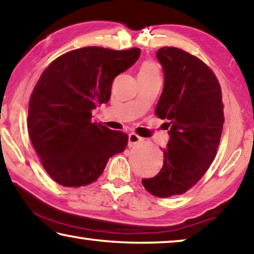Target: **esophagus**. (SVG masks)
I'll list each match as a JSON object with an SVG mask.
<instances>
[{"instance_id":"1","label":"esophagus","mask_w":254,"mask_h":254,"mask_svg":"<svg viewBox=\"0 0 254 254\" xmlns=\"http://www.w3.org/2000/svg\"><path fill=\"white\" fill-rule=\"evenodd\" d=\"M142 142H143V138L137 134H135V132H131V134L128 135V146L129 147H134Z\"/></svg>"}]
</instances>
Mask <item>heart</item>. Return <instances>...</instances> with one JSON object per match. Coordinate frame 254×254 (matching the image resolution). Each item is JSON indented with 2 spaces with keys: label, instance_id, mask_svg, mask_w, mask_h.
Returning <instances> with one entry per match:
<instances>
[{
  "label": "heart",
  "instance_id": "obj_1",
  "mask_svg": "<svg viewBox=\"0 0 254 254\" xmlns=\"http://www.w3.org/2000/svg\"><path fill=\"white\" fill-rule=\"evenodd\" d=\"M139 75H145V76H154V75H159L158 68L153 62L151 61H146L140 65V70H139Z\"/></svg>",
  "mask_w": 254,
  "mask_h": 254
}]
</instances>
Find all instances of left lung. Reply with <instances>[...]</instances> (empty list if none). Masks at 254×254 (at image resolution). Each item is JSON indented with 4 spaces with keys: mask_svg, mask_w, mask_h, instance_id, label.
Segmentation results:
<instances>
[{
    "mask_svg": "<svg viewBox=\"0 0 254 254\" xmlns=\"http://www.w3.org/2000/svg\"><path fill=\"white\" fill-rule=\"evenodd\" d=\"M157 58L165 85L155 115L168 120L170 137L161 170L142 184L154 196L169 197L185 193L209 169L220 142L224 104L219 81L198 58L168 46Z\"/></svg>",
    "mask_w": 254,
    "mask_h": 254,
    "instance_id": "1",
    "label": "left lung"
}]
</instances>
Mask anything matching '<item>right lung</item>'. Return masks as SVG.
<instances>
[{
	"mask_svg": "<svg viewBox=\"0 0 254 254\" xmlns=\"http://www.w3.org/2000/svg\"><path fill=\"white\" fill-rule=\"evenodd\" d=\"M140 50L87 46L64 53L46 68L29 100L28 132L46 173L58 184L95 182L128 135L93 123L92 110L107 103L115 78L138 60Z\"/></svg>",
	"mask_w": 254,
	"mask_h": 254,
	"instance_id": "right-lung-1",
	"label": "right lung"
}]
</instances>
